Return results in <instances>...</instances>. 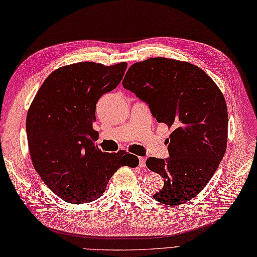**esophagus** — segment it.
<instances>
[{
    "mask_svg": "<svg viewBox=\"0 0 257 257\" xmlns=\"http://www.w3.org/2000/svg\"><path fill=\"white\" fill-rule=\"evenodd\" d=\"M139 167H141V168L146 167V158L145 157L139 158Z\"/></svg>",
    "mask_w": 257,
    "mask_h": 257,
    "instance_id": "obj_1",
    "label": "esophagus"
}]
</instances>
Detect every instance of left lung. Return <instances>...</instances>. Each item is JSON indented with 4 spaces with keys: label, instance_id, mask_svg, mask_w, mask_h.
I'll return each mask as SVG.
<instances>
[{
    "label": "left lung",
    "instance_id": "left-lung-1",
    "mask_svg": "<svg viewBox=\"0 0 257 257\" xmlns=\"http://www.w3.org/2000/svg\"><path fill=\"white\" fill-rule=\"evenodd\" d=\"M122 86L148 103L158 122L172 128L167 140L170 158L146 161L165 179L154 199L167 205L192 200L210 181L226 150L228 117L222 91L200 67L166 57L135 63Z\"/></svg>",
    "mask_w": 257,
    "mask_h": 257
}]
</instances>
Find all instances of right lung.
Listing matches in <instances>:
<instances>
[{
    "mask_svg": "<svg viewBox=\"0 0 257 257\" xmlns=\"http://www.w3.org/2000/svg\"><path fill=\"white\" fill-rule=\"evenodd\" d=\"M127 63L112 66L80 62L48 76L33 99L26 117L31 159L54 193L68 203L97 200L120 167L138 166L124 150L102 152L92 129L98 99L121 81Z\"/></svg>",
    "mask_w": 257,
    "mask_h": 257,
    "instance_id": "obj_1",
    "label": "right lung"
}]
</instances>
